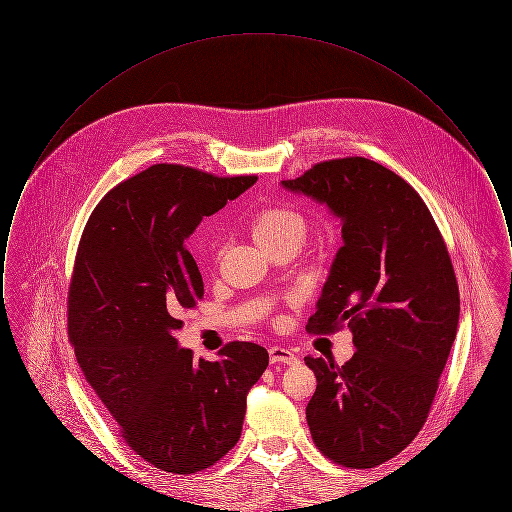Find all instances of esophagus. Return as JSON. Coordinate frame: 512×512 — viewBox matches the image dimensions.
Here are the masks:
<instances>
[{"instance_id":"obj_1","label":"esophagus","mask_w":512,"mask_h":512,"mask_svg":"<svg viewBox=\"0 0 512 512\" xmlns=\"http://www.w3.org/2000/svg\"><path fill=\"white\" fill-rule=\"evenodd\" d=\"M268 355H270V361L272 363H284V365H295L297 363V357L293 355V351L286 349V347H270L268 349Z\"/></svg>"}]
</instances>
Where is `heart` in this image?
<instances>
[{
	"label": "heart",
	"mask_w": 512,
	"mask_h": 512,
	"mask_svg": "<svg viewBox=\"0 0 512 512\" xmlns=\"http://www.w3.org/2000/svg\"><path fill=\"white\" fill-rule=\"evenodd\" d=\"M249 232L255 244L268 251L288 240H303L305 219L286 205H267L251 217Z\"/></svg>",
	"instance_id": "obj_1"
}]
</instances>
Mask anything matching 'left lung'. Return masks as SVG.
<instances>
[{"instance_id":"1","label":"left lung","mask_w":512,"mask_h":512,"mask_svg":"<svg viewBox=\"0 0 512 512\" xmlns=\"http://www.w3.org/2000/svg\"><path fill=\"white\" fill-rule=\"evenodd\" d=\"M282 184L341 219L343 245L305 328L347 324L357 347L341 366L305 357L317 376L307 424L326 459L372 468L416 438L434 403L461 311L453 263L422 197L376 161H320Z\"/></svg>"}]
</instances>
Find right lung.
Masks as SVG:
<instances>
[{
	"instance_id": "right-lung-1",
	"label": "right lung",
	"mask_w": 512,
	"mask_h": 512,
	"mask_svg": "<svg viewBox=\"0 0 512 512\" xmlns=\"http://www.w3.org/2000/svg\"><path fill=\"white\" fill-rule=\"evenodd\" d=\"M257 180L159 163L103 195L84 226L67 328L86 382L122 441L172 474L220 461L242 436L245 399L267 370L265 347L230 341L194 359L174 332L203 297L186 238Z\"/></svg>"
}]
</instances>
